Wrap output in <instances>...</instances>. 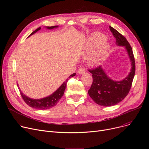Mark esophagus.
<instances>
[{
    "label": "esophagus",
    "instance_id": "1",
    "mask_svg": "<svg viewBox=\"0 0 149 149\" xmlns=\"http://www.w3.org/2000/svg\"><path fill=\"white\" fill-rule=\"evenodd\" d=\"M84 72H85V69L83 68H80V69H79V70H78L77 73L78 74H82L84 73Z\"/></svg>",
    "mask_w": 149,
    "mask_h": 149
}]
</instances>
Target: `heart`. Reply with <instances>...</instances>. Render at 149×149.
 <instances>
[{
    "label": "heart",
    "instance_id": "heart-1",
    "mask_svg": "<svg viewBox=\"0 0 149 149\" xmlns=\"http://www.w3.org/2000/svg\"><path fill=\"white\" fill-rule=\"evenodd\" d=\"M104 37L101 34H94L91 38L89 42V49L92 50L104 39ZM109 49V44L107 41H103L99 44L97 49L89 59L90 64L97 66L100 63L106 56Z\"/></svg>",
    "mask_w": 149,
    "mask_h": 149
}]
</instances>
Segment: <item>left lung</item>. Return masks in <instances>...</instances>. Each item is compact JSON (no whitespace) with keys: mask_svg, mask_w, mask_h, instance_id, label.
I'll return each mask as SVG.
<instances>
[{"mask_svg":"<svg viewBox=\"0 0 149 149\" xmlns=\"http://www.w3.org/2000/svg\"><path fill=\"white\" fill-rule=\"evenodd\" d=\"M109 28L116 38V45L124 46L131 62V69L129 75L120 81L111 79L101 66L89 72L92 74L93 81L88 93L97 104L105 107L114 106L124 100L129 93L135 73V62L132 47L123 35L115 29Z\"/></svg>","mask_w":149,"mask_h":149,"instance_id":"obj_1","label":"left lung"}]
</instances>
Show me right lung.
<instances>
[{
	"instance_id": "obj_1",
	"label": "right lung",
	"mask_w": 149,
	"mask_h": 149,
	"mask_svg": "<svg viewBox=\"0 0 149 149\" xmlns=\"http://www.w3.org/2000/svg\"><path fill=\"white\" fill-rule=\"evenodd\" d=\"M58 27V26H46V28L48 29H52L54 28H57ZM40 29H41L40 27L38 28L37 29L33 31V32L29 36V37L31 35L34 34L36 32H37V31L40 30ZM75 74H76L75 73H74L73 74L70 75L69 77V78L75 76ZM68 81V79H67V80H66L63 83V84L60 86L53 93H52L51 95L46 97L45 98H40V99H33L26 96L22 92L21 90L19 87V86H18V88L20 91V95L22 98L29 106L33 107L34 109H40V110H45V109H48L52 108V107L55 106L58 103L59 100L61 99V98L64 94L65 89L66 88V84Z\"/></svg>"
}]
</instances>
